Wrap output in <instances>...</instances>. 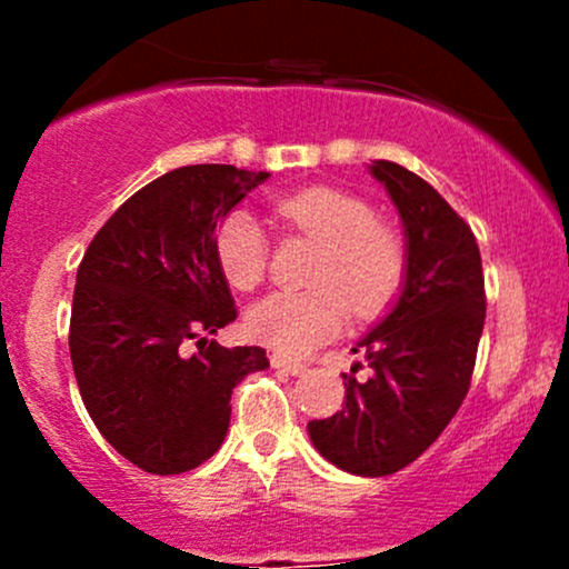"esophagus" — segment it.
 <instances>
[{"label": "esophagus", "instance_id": "esophagus-1", "mask_svg": "<svg viewBox=\"0 0 569 569\" xmlns=\"http://www.w3.org/2000/svg\"><path fill=\"white\" fill-rule=\"evenodd\" d=\"M270 363H272V367H276V369H283V371H289V375H305V371H307L305 363H299V361H291V358L280 356V352H276V356H270Z\"/></svg>", "mask_w": 569, "mask_h": 569}]
</instances>
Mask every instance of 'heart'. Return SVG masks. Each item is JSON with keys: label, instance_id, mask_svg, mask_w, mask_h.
Returning <instances> with one entry per match:
<instances>
[{"label": "heart", "instance_id": "obj_1", "mask_svg": "<svg viewBox=\"0 0 569 569\" xmlns=\"http://www.w3.org/2000/svg\"><path fill=\"white\" fill-rule=\"evenodd\" d=\"M293 230L323 243L307 291H272L248 310L246 329L257 342L305 356L339 335L348 307L371 318L401 289L407 253L401 238L377 221L367 200L337 187H307L278 202ZM213 257L238 291H251L267 272V234L246 211H230L213 230Z\"/></svg>", "mask_w": 569, "mask_h": 569}]
</instances>
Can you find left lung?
Masks as SVG:
<instances>
[{"mask_svg": "<svg viewBox=\"0 0 569 569\" xmlns=\"http://www.w3.org/2000/svg\"><path fill=\"white\" fill-rule=\"evenodd\" d=\"M407 238V272L396 305L352 352L371 377L345 375V407L307 422L312 447L356 476H390L441 436L471 388L481 329L485 272L471 227L417 173L375 160Z\"/></svg>", "mask_w": 569, "mask_h": 569, "instance_id": "left-lung-1", "label": "left lung"}]
</instances>
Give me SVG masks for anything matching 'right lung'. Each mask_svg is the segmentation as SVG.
<instances>
[{
	"label": "right lung",
	"mask_w": 569,
	"mask_h": 569,
	"mask_svg": "<svg viewBox=\"0 0 569 569\" xmlns=\"http://www.w3.org/2000/svg\"><path fill=\"white\" fill-rule=\"evenodd\" d=\"M267 171L184 166L141 187L77 270L69 352L84 409L141 471L202 466L230 428L232 388L270 367L262 348L208 339L238 318L213 230ZM199 350L188 352V342Z\"/></svg>",
	"instance_id": "right-lung-1"
}]
</instances>
